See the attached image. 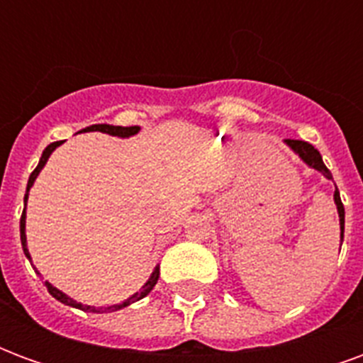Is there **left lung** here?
<instances>
[{"instance_id":"left-lung-1","label":"left lung","mask_w":363,"mask_h":363,"mask_svg":"<svg viewBox=\"0 0 363 363\" xmlns=\"http://www.w3.org/2000/svg\"><path fill=\"white\" fill-rule=\"evenodd\" d=\"M284 143L288 145L289 150L296 153L297 157L303 161L305 165L309 167V169H315V171H319L325 179L328 181H333V174L327 169V165L323 163V157H320V153L315 147H313L311 143L301 142V140H284ZM335 204H336V212H338V220H340V245L344 241V206L342 200H340V192L338 189L335 190Z\"/></svg>"}]
</instances>
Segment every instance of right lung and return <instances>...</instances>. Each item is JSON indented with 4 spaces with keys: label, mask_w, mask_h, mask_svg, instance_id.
<instances>
[{
    "label": "right lung",
    "mask_w": 363,
    "mask_h": 363,
    "mask_svg": "<svg viewBox=\"0 0 363 363\" xmlns=\"http://www.w3.org/2000/svg\"><path fill=\"white\" fill-rule=\"evenodd\" d=\"M82 132H103V134H108V135H116V138H132V135H135L138 132H140V126H112V124H93V126H87L83 128ZM64 142H54L50 143L46 150L43 151V157H40V161H38V165H36V169L30 173V177H28V182H27V194H25V208H23V216H21V245H23V251H25V257H27L28 260H30V264H33V259H30V252H28V247H27V231H25V228H27V200H28V190L33 189V184H35L36 177H38V173L43 171L44 165H46V161H48V157L52 155V151L56 150V147H60ZM36 270V268H35ZM38 272V270H36ZM159 280V264L155 268H153V272H151V276L147 278V281L143 284L142 289L140 291H135L134 296H130L128 299H124L122 303H116V305H108V307H95V305H83L79 303V301H75L74 297H69L67 294H64L62 289H58L56 286H52L50 281L46 280L44 284H46V288H48V294H50L52 297H56L60 303L64 305H69V307H75V309H82V311H93V313H112V311H118V309H124V307H128L130 303H134V301H140L142 297H145L147 294H150L151 289H153V286L157 284Z\"/></svg>",
    "instance_id": "obj_1"
}]
</instances>
